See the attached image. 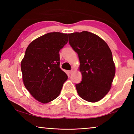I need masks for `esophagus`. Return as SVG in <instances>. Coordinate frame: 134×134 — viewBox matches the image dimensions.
Returning <instances> with one entry per match:
<instances>
[{
	"mask_svg": "<svg viewBox=\"0 0 134 134\" xmlns=\"http://www.w3.org/2000/svg\"><path fill=\"white\" fill-rule=\"evenodd\" d=\"M73 71H74V70H70V71H69V72L70 74H71L72 73V72H73Z\"/></svg>",
	"mask_w": 134,
	"mask_h": 134,
	"instance_id": "esophagus-1",
	"label": "esophagus"
}]
</instances>
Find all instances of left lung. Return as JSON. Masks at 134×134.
<instances>
[{"label":"left lung","instance_id":"obj_1","mask_svg":"<svg viewBox=\"0 0 134 134\" xmlns=\"http://www.w3.org/2000/svg\"><path fill=\"white\" fill-rule=\"evenodd\" d=\"M69 44L78 54L82 74L81 83L76 84L81 98L97 102L109 92L115 74L112 54L106 42L87 31L69 34Z\"/></svg>","mask_w":134,"mask_h":134}]
</instances>
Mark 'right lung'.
<instances>
[{"instance_id":"1","label":"right lung","mask_w":134,"mask_h":134,"mask_svg":"<svg viewBox=\"0 0 134 134\" xmlns=\"http://www.w3.org/2000/svg\"><path fill=\"white\" fill-rule=\"evenodd\" d=\"M67 42V34L50 32L32 41L26 49L21 63L22 80L32 96L41 103L56 99L67 80L60 67L59 54Z\"/></svg>"}]
</instances>
